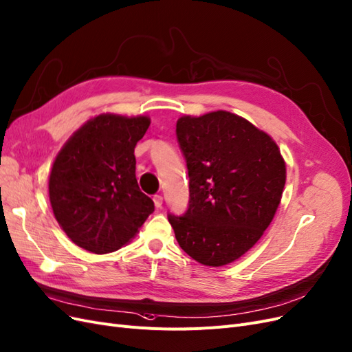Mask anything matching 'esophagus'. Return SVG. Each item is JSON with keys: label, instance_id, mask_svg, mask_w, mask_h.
<instances>
[{"label": "esophagus", "instance_id": "1", "mask_svg": "<svg viewBox=\"0 0 352 352\" xmlns=\"http://www.w3.org/2000/svg\"><path fill=\"white\" fill-rule=\"evenodd\" d=\"M153 201H155V206H156L157 209H161L162 205H164V197H162L161 195H155V196H153Z\"/></svg>", "mask_w": 352, "mask_h": 352}]
</instances>
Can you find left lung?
Instances as JSON below:
<instances>
[{"label":"left lung","instance_id":"1","mask_svg":"<svg viewBox=\"0 0 352 352\" xmlns=\"http://www.w3.org/2000/svg\"><path fill=\"white\" fill-rule=\"evenodd\" d=\"M188 171V206L168 221L179 247L199 263L228 265L258 241L285 186L276 143L226 111L177 121Z\"/></svg>","mask_w":352,"mask_h":352}]
</instances>
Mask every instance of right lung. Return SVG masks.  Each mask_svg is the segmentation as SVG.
<instances>
[{
  "label": "right lung",
  "instance_id": "right-lung-1",
  "mask_svg": "<svg viewBox=\"0 0 352 352\" xmlns=\"http://www.w3.org/2000/svg\"><path fill=\"white\" fill-rule=\"evenodd\" d=\"M149 124L147 117L98 116L55 157L50 177L54 214L70 240L87 252L118 250L155 210L135 178L134 147Z\"/></svg>",
  "mask_w": 352,
  "mask_h": 352
}]
</instances>
